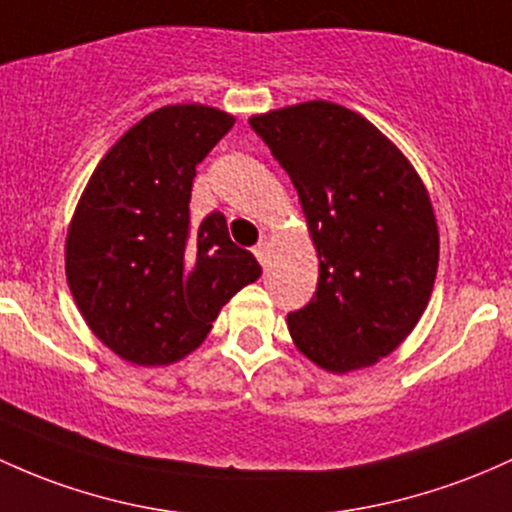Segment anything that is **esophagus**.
<instances>
[{
  "mask_svg": "<svg viewBox=\"0 0 512 512\" xmlns=\"http://www.w3.org/2000/svg\"><path fill=\"white\" fill-rule=\"evenodd\" d=\"M269 247H272V243H269L267 238H262L260 243L255 245V257L260 260V265H267L269 262Z\"/></svg>",
  "mask_w": 512,
  "mask_h": 512,
  "instance_id": "esophagus-1",
  "label": "esophagus"
}]
</instances>
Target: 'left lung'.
<instances>
[{
	"mask_svg": "<svg viewBox=\"0 0 512 512\" xmlns=\"http://www.w3.org/2000/svg\"><path fill=\"white\" fill-rule=\"evenodd\" d=\"M299 192L318 252V286L286 316L294 345L320 369L372 367L428 308L440 233L423 179L374 123L333 101L250 119Z\"/></svg>",
	"mask_w": 512,
	"mask_h": 512,
	"instance_id": "8db88e82",
	"label": "left lung"
}]
</instances>
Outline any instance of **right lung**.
<instances>
[{
	"mask_svg": "<svg viewBox=\"0 0 512 512\" xmlns=\"http://www.w3.org/2000/svg\"><path fill=\"white\" fill-rule=\"evenodd\" d=\"M226 111L172 104L101 157L65 238V274L84 323L126 362L162 367L194 352L221 308L262 267L226 216H189L196 165L233 128Z\"/></svg>",
	"mask_w": 512,
	"mask_h": 512,
	"instance_id": "right-lung-1",
	"label": "right lung"
}]
</instances>
